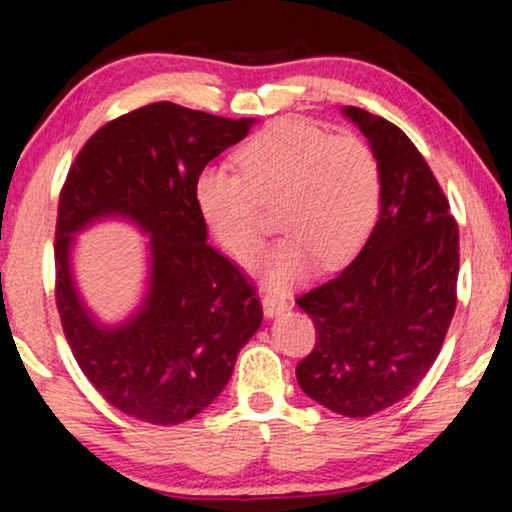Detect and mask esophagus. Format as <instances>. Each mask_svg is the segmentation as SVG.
<instances>
[{
	"mask_svg": "<svg viewBox=\"0 0 512 512\" xmlns=\"http://www.w3.org/2000/svg\"><path fill=\"white\" fill-rule=\"evenodd\" d=\"M261 303H263V314L270 319L279 317V314H284L286 310H289V303H286L284 298H277V296H263Z\"/></svg>",
	"mask_w": 512,
	"mask_h": 512,
	"instance_id": "obj_1",
	"label": "esophagus"
}]
</instances>
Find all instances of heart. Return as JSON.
Here are the masks:
<instances>
[{"label":"heart","mask_w":512,"mask_h":512,"mask_svg":"<svg viewBox=\"0 0 512 512\" xmlns=\"http://www.w3.org/2000/svg\"><path fill=\"white\" fill-rule=\"evenodd\" d=\"M240 174L207 165L195 202L216 242L240 263L263 247L261 205L277 209L286 237L256 265L265 286L284 291L321 263H347L380 209V167L356 137H331L300 118L270 123L237 153Z\"/></svg>","instance_id":"obj_1"}]
</instances>
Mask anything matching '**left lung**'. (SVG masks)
<instances>
[{"label": "left lung", "mask_w": 512, "mask_h": 512, "mask_svg": "<svg viewBox=\"0 0 512 512\" xmlns=\"http://www.w3.org/2000/svg\"><path fill=\"white\" fill-rule=\"evenodd\" d=\"M342 116L380 167V214L354 261L298 298L317 345L296 377L324 408L370 417L403 401L443 347L457 307L459 228L401 128L359 107H342Z\"/></svg>", "instance_id": "left-lung-1"}]
</instances>
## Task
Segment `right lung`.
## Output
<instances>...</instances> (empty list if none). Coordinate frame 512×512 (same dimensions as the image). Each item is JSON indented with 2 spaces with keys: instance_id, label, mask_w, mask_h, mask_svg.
<instances>
[{
  "instance_id": "add662e5",
  "label": "right lung",
  "mask_w": 512,
  "mask_h": 512,
  "mask_svg": "<svg viewBox=\"0 0 512 512\" xmlns=\"http://www.w3.org/2000/svg\"><path fill=\"white\" fill-rule=\"evenodd\" d=\"M256 118H221L172 102L135 109L95 132L60 193L55 300L74 359L125 415L170 426L221 394L237 354L261 328L254 286L207 244L195 179ZM125 220L150 237L143 298L107 325L75 282V235Z\"/></svg>"
}]
</instances>
